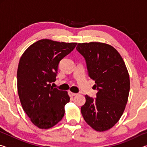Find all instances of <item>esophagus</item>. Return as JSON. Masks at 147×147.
I'll list each match as a JSON object with an SVG mask.
<instances>
[{
    "mask_svg": "<svg viewBox=\"0 0 147 147\" xmlns=\"http://www.w3.org/2000/svg\"><path fill=\"white\" fill-rule=\"evenodd\" d=\"M76 93H73V92H69V96H75V95H76Z\"/></svg>",
    "mask_w": 147,
    "mask_h": 147,
    "instance_id": "34e87169",
    "label": "esophagus"
}]
</instances>
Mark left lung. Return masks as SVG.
I'll return each mask as SVG.
<instances>
[{
  "label": "left lung",
  "instance_id": "8db88e82",
  "mask_svg": "<svg viewBox=\"0 0 147 147\" xmlns=\"http://www.w3.org/2000/svg\"><path fill=\"white\" fill-rule=\"evenodd\" d=\"M77 51L86 59L88 75L95 81L96 98L86 95L81 107L84 120L94 130H108L117 123L125 109L130 91V77L117 51L109 45L78 43Z\"/></svg>",
  "mask_w": 147,
  "mask_h": 147
}]
</instances>
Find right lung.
<instances>
[{"mask_svg": "<svg viewBox=\"0 0 147 147\" xmlns=\"http://www.w3.org/2000/svg\"><path fill=\"white\" fill-rule=\"evenodd\" d=\"M76 44L41 39L20 58L17 73L19 99L24 112L39 128H52L64 116L65 105L70 97L67 92L51 84L56 80L59 61Z\"/></svg>", "mask_w": 147, "mask_h": 147, "instance_id": "obj_1", "label": "right lung"}]
</instances>
